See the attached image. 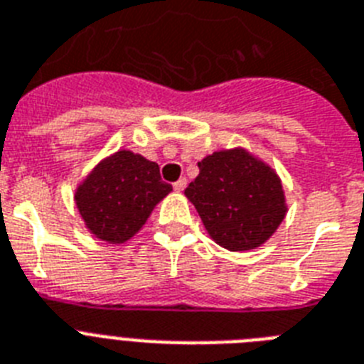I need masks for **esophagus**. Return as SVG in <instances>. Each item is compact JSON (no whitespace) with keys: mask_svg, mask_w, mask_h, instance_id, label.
Wrapping results in <instances>:
<instances>
[{"mask_svg":"<svg viewBox=\"0 0 364 364\" xmlns=\"http://www.w3.org/2000/svg\"><path fill=\"white\" fill-rule=\"evenodd\" d=\"M187 188V179L185 177H181V179H177L176 183H173V191L176 192H183Z\"/></svg>","mask_w":364,"mask_h":364,"instance_id":"34e87169","label":"esophagus"}]
</instances>
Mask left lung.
<instances>
[{"label": "left lung", "instance_id": "8db88e82", "mask_svg": "<svg viewBox=\"0 0 364 364\" xmlns=\"http://www.w3.org/2000/svg\"><path fill=\"white\" fill-rule=\"evenodd\" d=\"M200 173L185 188L210 239L229 252L267 242L285 218L277 173L246 149H224L198 163Z\"/></svg>", "mask_w": 364, "mask_h": 364}]
</instances>
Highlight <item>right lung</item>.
Listing matches in <instances>:
<instances>
[{"mask_svg": "<svg viewBox=\"0 0 364 364\" xmlns=\"http://www.w3.org/2000/svg\"><path fill=\"white\" fill-rule=\"evenodd\" d=\"M172 192L159 164L122 149L103 159L75 192L79 215L90 233L122 244L146 224L154 207Z\"/></svg>", "mask_w": 364, "mask_h": 364, "instance_id": "1", "label": "right lung"}]
</instances>
